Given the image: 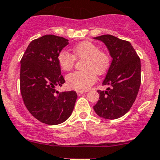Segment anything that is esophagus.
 I'll use <instances>...</instances> for the list:
<instances>
[{"mask_svg": "<svg viewBox=\"0 0 160 160\" xmlns=\"http://www.w3.org/2000/svg\"><path fill=\"white\" fill-rule=\"evenodd\" d=\"M77 95H78V96H80V95L83 94V91H80V90H77Z\"/></svg>", "mask_w": 160, "mask_h": 160, "instance_id": "1", "label": "esophagus"}]
</instances>
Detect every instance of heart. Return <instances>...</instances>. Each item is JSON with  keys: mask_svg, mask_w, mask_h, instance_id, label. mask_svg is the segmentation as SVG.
<instances>
[{"mask_svg": "<svg viewBox=\"0 0 160 160\" xmlns=\"http://www.w3.org/2000/svg\"><path fill=\"white\" fill-rule=\"evenodd\" d=\"M73 55L67 50H62L57 57L60 68L69 71L72 68L75 57L84 59L82 64L83 70L75 71L67 76V83L69 87L77 90H88L97 80V74L102 75L110 65L109 56L99 47L90 41H83L72 48Z\"/></svg>", "mask_w": 160, "mask_h": 160, "instance_id": "heart-1", "label": "heart"}]
</instances>
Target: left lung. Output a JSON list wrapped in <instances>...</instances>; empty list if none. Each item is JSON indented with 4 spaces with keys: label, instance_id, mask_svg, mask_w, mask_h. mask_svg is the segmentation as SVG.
<instances>
[{
    "label": "left lung",
    "instance_id": "obj_1",
    "mask_svg": "<svg viewBox=\"0 0 160 160\" xmlns=\"http://www.w3.org/2000/svg\"><path fill=\"white\" fill-rule=\"evenodd\" d=\"M103 42L112 57L103 85L107 90L100 94L93 110L100 117L117 119L126 114L136 99L141 84V62L129 42L111 35L95 37Z\"/></svg>",
    "mask_w": 160,
    "mask_h": 160
}]
</instances>
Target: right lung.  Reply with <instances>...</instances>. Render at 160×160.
<instances>
[{"label": "right lung", "mask_w": 160, "mask_h": 160, "mask_svg": "<svg viewBox=\"0 0 160 160\" xmlns=\"http://www.w3.org/2000/svg\"><path fill=\"white\" fill-rule=\"evenodd\" d=\"M68 39L46 35L30 42L21 59L20 89L24 104L42 123L59 125L69 118L74 108L76 91L59 93L56 87L65 83L57 57Z\"/></svg>", "instance_id": "1"}]
</instances>
